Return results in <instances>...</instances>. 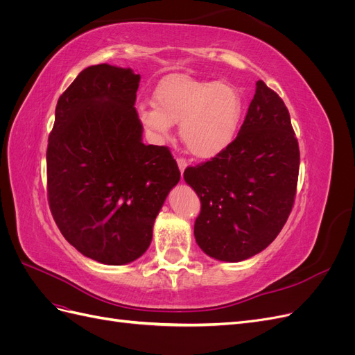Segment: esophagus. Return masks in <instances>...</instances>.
<instances>
[{"label": "esophagus", "mask_w": 355, "mask_h": 355, "mask_svg": "<svg viewBox=\"0 0 355 355\" xmlns=\"http://www.w3.org/2000/svg\"><path fill=\"white\" fill-rule=\"evenodd\" d=\"M178 166H179V170H180V173H184L185 171V168H187V166H188V163H187V159L185 158H178Z\"/></svg>", "instance_id": "34e87169"}]
</instances>
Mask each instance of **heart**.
<instances>
[{"instance_id":"obj_1","label":"heart","mask_w":355,"mask_h":355,"mask_svg":"<svg viewBox=\"0 0 355 355\" xmlns=\"http://www.w3.org/2000/svg\"><path fill=\"white\" fill-rule=\"evenodd\" d=\"M137 114L158 142H166L179 123L188 151L209 159L232 144L243 116V99L231 84L178 72L157 84L154 105H139Z\"/></svg>"}]
</instances>
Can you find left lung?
I'll return each mask as SVG.
<instances>
[{
  "mask_svg": "<svg viewBox=\"0 0 355 355\" xmlns=\"http://www.w3.org/2000/svg\"><path fill=\"white\" fill-rule=\"evenodd\" d=\"M297 173L299 145L288 111L259 80L232 144L184 173L201 201L194 225L200 249L223 262L266 249L292 211Z\"/></svg>",
  "mask_w": 355,
  "mask_h": 355,
  "instance_id": "8db88e82",
  "label": "left lung"
}]
</instances>
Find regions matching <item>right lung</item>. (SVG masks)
I'll return each instance as SVG.
<instances>
[{
	"label": "right lung",
	"mask_w": 355,
	"mask_h": 355,
	"mask_svg": "<svg viewBox=\"0 0 355 355\" xmlns=\"http://www.w3.org/2000/svg\"><path fill=\"white\" fill-rule=\"evenodd\" d=\"M139 81L130 68H85L59 98L49 136L53 219L81 254L105 265L130 263L146 252L180 179L167 146L142 142Z\"/></svg>",
	"instance_id": "obj_1"
}]
</instances>
